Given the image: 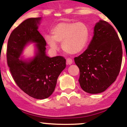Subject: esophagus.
Here are the masks:
<instances>
[{
    "mask_svg": "<svg viewBox=\"0 0 127 127\" xmlns=\"http://www.w3.org/2000/svg\"><path fill=\"white\" fill-rule=\"evenodd\" d=\"M72 64V60L71 58H68L66 59V64L67 65H71Z\"/></svg>",
    "mask_w": 127,
    "mask_h": 127,
    "instance_id": "1",
    "label": "esophagus"
}]
</instances>
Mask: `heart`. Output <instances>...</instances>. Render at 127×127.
<instances>
[{"mask_svg":"<svg viewBox=\"0 0 127 127\" xmlns=\"http://www.w3.org/2000/svg\"><path fill=\"white\" fill-rule=\"evenodd\" d=\"M51 35H46V43L53 51L62 43V48L66 53L74 55L86 47L90 38V30L83 22H62L52 28Z\"/></svg>","mask_w":127,"mask_h":127,"instance_id":"heart-1","label":"heart"}]
</instances>
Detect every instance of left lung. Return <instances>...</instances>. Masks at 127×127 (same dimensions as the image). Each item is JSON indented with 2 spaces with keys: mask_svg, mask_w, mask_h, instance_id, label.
<instances>
[{
  "mask_svg": "<svg viewBox=\"0 0 127 127\" xmlns=\"http://www.w3.org/2000/svg\"><path fill=\"white\" fill-rule=\"evenodd\" d=\"M121 41L108 22L100 20L94 27L93 37L87 49L74 58L80 69L81 89L90 94L103 92L114 83L123 59Z\"/></svg>",
  "mask_w": 127,
  "mask_h": 127,
  "instance_id": "8db88e82",
  "label": "left lung"
}]
</instances>
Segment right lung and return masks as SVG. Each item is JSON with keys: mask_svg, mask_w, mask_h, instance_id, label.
Segmentation results:
<instances>
[{"mask_svg": "<svg viewBox=\"0 0 127 127\" xmlns=\"http://www.w3.org/2000/svg\"><path fill=\"white\" fill-rule=\"evenodd\" d=\"M41 19V17L28 18L18 25L10 34L6 53L7 65L16 84L37 99L51 96L58 77L66 67L64 58H50L46 55V42L38 31ZM31 43L35 45L34 55L25 58L22 54Z\"/></svg>", "mask_w": 127, "mask_h": 127, "instance_id": "obj_1", "label": "right lung"}]
</instances>
